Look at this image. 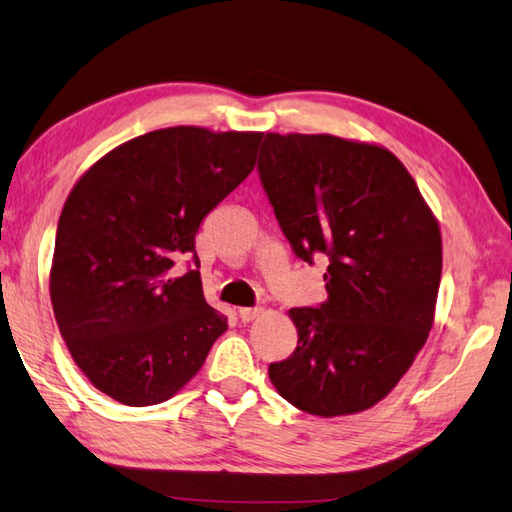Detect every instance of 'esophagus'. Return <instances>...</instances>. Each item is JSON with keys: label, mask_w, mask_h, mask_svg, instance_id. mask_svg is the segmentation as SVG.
<instances>
[{"label": "esophagus", "mask_w": 512, "mask_h": 512, "mask_svg": "<svg viewBox=\"0 0 512 512\" xmlns=\"http://www.w3.org/2000/svg\"><path fill=\"white\" fill-rule=\"evenodd\" d=\"M258 315H261V308H240L238 310V317L242 324H249V321H254Z\"/></svg>", "instance_id": "esophagus-1"}]
</instances>
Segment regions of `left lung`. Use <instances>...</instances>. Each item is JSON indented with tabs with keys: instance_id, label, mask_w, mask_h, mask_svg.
I'll use <instances>...</instances> for the list:
<instances>
[{
	"instance_id": "left-lung-1",
	"label": "left lung",
	"mask_w": 512,
	"mask_h": 512,
	"mask_svg": "<svg viewBox=\"0 0 512 512\" xmlns=\"http://www.w3.org/2000/svg\"><path fill=\"white\" fill-rule=\"evenodd\" d=\"M258 177L297 258H328V299L292 308L299 342L270 364L281 396L312 416L373 407L432 330L441 231L387 148L330 134H265Z\"/></svg>"
}]
</instances>
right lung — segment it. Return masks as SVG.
<instances>
[{
    "label": "right lung",
    "instance_id": "1",
    "mask_svg": "<svg viewBox=\"0 0 512 512\" xmlns=\"http://www.w3.org/2000/svg\"><path fill=\"white\" fill-rule=\"evenodd\" d=\"M261 139L155 130L107 152L69 193L53 249V315L78 369L116 402L175 396L227 330L204 299L195 233L254 170ZM179 260L186 273L174 270Z\"/></svg>",
    "mask_w": 512,
    "mask_h": 512
}]
</instances>
